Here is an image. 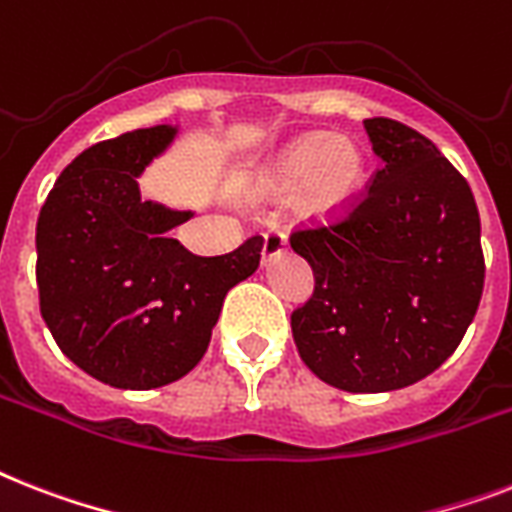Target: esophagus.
Wrapping results in <instances>:
<instances>
[{"instance_id": "esophagus-1", "label": "esophagus", "mask_w": 512, "mask_h": 512, "mask_svg": "<svg viewBox=\"0 0 512 512\" xmlns=\"http://www.w3.org/2000/svg\"><path fill=\"white\" fill-rule=\"evenodd\" d=\"M286 249V236L276 228H270L268 234L263 236V263H270V260H276L281 252Z\"/></svg>"}]
</instances>
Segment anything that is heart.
Segmentation results:
<instances>
[{"instance_id":"b5f03b06","label":"heart","mask_w":512,"mask_h":512,"mask_svg":"<svg viewBox=\"0 0 512 512\" xmlns=\"http://www.w3.org/2000/svg\"><path fill=\"white\" fill-rule=\"evenodd\" d=\"M365 160L355 141L336 134H305L252 170L244 184L249 202L292 194L294 215L326 226L342 218L363 189Z\"/></svg>"}]
</instances>
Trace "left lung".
Masks as SVG:
<instances>
[{
	"instance_id": "obj_1",
	"label": "left lung",
	"mask_w": 512,
	"mask_h": 512,
	"mask_svg": "<svg viewBox=\"0 0 512 512\" xmlns=\"http://www.w3.org/2000/svg\"><path fill=\"white\" fill-rule=\"evenodd\" d=\"M363 126L381 168L360 205L292 234L315 276L292 334L321 381L376 394L421 381L458 350L484 292V252L471 186L436 144L389 118Z\"/></svg>"
}]
</instances>
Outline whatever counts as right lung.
I'll list each match as a JSON object with an SVG mask.
<instances>
[{
  "instance_id": "right-lung-1",
  "label": "right lung",
  "mask_w": 512,
  "mask_h": 512,
  "mask_svg": "<svg viewBox=\"0 0 512 512\" xmlns=\"http://www.w3.org/2000/svg\"><path fill=\"white\" fill-rule=\"evenodd\" d=\"M176 134L139 128L83 149L36 223L41 318L62 355L115 389L186 376L207 352L228 289L260 265V236L197 257L170 239L194 213L141 199L136 178Z\"/></svg>"
}]
</instances>
